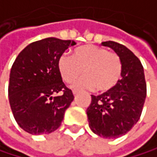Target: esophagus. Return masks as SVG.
I'll list each match as a JSON object with an SVG mask.
<instances>
[{"label":"esophagus","instance_id":"34e87169","mask_svg":"<svg viewBox=\"0 0 157 157\" xmlns=\"http://www.w3.org/2000/svg\"><path fill=\"white\" fill-rule=\"evenodd\" d=\"M77 94H78V90H73V94L76 95Z\"/></svg>","mask_w":157,"mask_h":157}]
</instances>
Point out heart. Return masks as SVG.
Listing matches in <instances>:
<instances>
[{
  "label": "heart",
  "mask_w": 157,
  "mask_h": 157,
  "mask_svg": "<svg viewBox=\"0 0 157 157\" xmlns=\"http://www.w3.org/2000/svg\"><path fill=\"white\" fill-rule=\"evenodd\" d=\"M58 69L65 83H72L84 72L86 76L73 84L75 89L95 88L98 92L105 93L119 83L123 63L117 53L109 52L96 45L86 44L76 48L72 57H59Z\"/></svg>",
  "instance_id": "b5f03b06"
}]
</instances>
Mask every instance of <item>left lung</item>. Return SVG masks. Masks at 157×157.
<instances>
[{"label":"left lung","instance_id":"left-lung-1","mask_svg":"<svg viewBox=\"0 0 157 157\" xmlns=\"http://www.w3.org/2000/svg\"><path fill=\"white\" fill-rule=\"evenodd\" d=\"M120 56L123 63L121 79L112 90L99 95L92 94L87 109L89 126L103 138L124 135L137 124L147 95L144 68L140 59L123 44L102 42Z\"/></svg>","mask_w":157,"mask_h":157}]
</instances>
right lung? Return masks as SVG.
I'll return each mask as SVG.
<instances>
[{
    "label": "right lung",
    "instance_id": "obj_1",
    "mask_svg": "<svg viewBox=\"0 0 157 157\" xmlns=\"http://www.w3.org/2000/svg\"><path fill=\"white\" fill-rule=\"evenodd\" d=\"M75 44L73 40L44 38L25 47L14 61L8 99L15 121L26 132L49 134L61 125L74 95L63 82L58 61Z\"/></svg>",
    "mask_w": 157,
    "mask_h": 157
}]
</instances>
